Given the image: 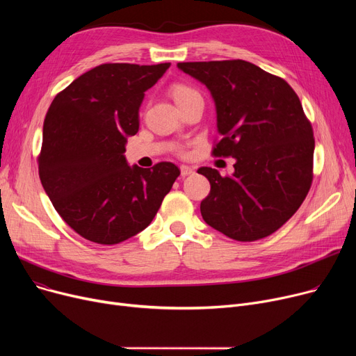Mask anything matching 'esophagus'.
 I'll list each match as a JSON object with an SVG mask.
<instances>
[{"label":"esophagus","mask_w":356,"mask_h":356,"mask_svg":"<svg viewBox=\"0 0 356 356\" xmlns=\"http://www.w3.org/2000/svg\"><path fill=\"white\" fill-rule=\"evenodd\" d=\"M192 173H195V168L193 167H189V165H186V164L180 165V175H181V177H186V176H189Z\"/></svg>","instance_id":"34e87169"}]
</instances>
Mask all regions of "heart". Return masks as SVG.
Instances as JSON below:
<instances>
[{"instance_id":"b5f03b06","label":"heart","mask_w":356,"mask_h":356,"mask_svg":"<svg viewBox=\"0 0 356 356\" xmlns=\"http://www.w3.org/2000/svg\"><path fill=\"white\" fill-rule=\"evenodd\" d=\"M170 92H172V97H173V99L176 101L177 105H180L188 99L199 95V93L193 88H191L189 85H184V83H175L170 88Z\"/></svg>"}]
</instances>
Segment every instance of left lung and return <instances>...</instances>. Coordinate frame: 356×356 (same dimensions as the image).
Returning a JSON list of instances; mask_svg holds the SVG:
<instances>
[{"mask_svg": "<svg viewBox=\"0 0 356 356\" xmlns=\"http://www.w3.org/2000/svg\"><path fill=\"white\" fill-rule=\"evenodd\" d=\"M177 67L211 92L222 137L213 156L235 159L232 176L197 170L211 183L203 220L236 241L271 235L300 208L313 179V129L300 99L284 79L245 60Z\"/></svg>", "mask_w": 356, "mask_h": 356, "instance_id": "8db88e82", "label": "left lung"}]
</instances>
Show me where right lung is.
<instances>
[{"instance_id": "1", "label": "right lung", "mask_w": 356, "mask_h": 356, "mask_svg": "<svg viewBox=\"0 0 356 356\" xmlns=\"http://www.w3.org/2000/svg\"><path fill=\"white\" fill-rule=\"evenodd\" d=\"M170 63H105L53 99L43 124L39 175L54 209L88 241L114 245L145 229L180 175L163 161L129 165L127 138L140 127L145 90Z\"/></svg>"}]
</instances>
